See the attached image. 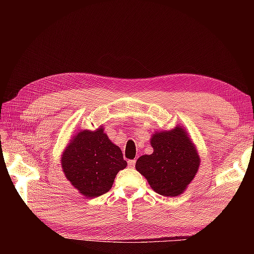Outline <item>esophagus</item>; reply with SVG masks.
Here are the masks:
<instances>
[{"label": "esophagus", "instance_id": "34e87169", "mask_svg": "<svg viewBox=\"0 0 254 254\" xmlns=\"http://www.w3.org/2000/svg\"><path fill=\"white\" fill-rule=\"evenodd\" d=\"M127 163H128V167H130V168H132V169L135 167V160H128Z\"/></svg>", "mask_w": 254, "mask_h": 254}]
</instances>
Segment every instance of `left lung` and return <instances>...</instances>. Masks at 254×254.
<instances>
[{
	"mask_svg": "<svg viewBox=\"0 0 254 254\" xmlns=\"http://www.w3.org/2000/svg\"><path fill=\"white\" fill-rule=\"evenodd\" d=\"M150 143L153 152L137 159L136 170L158 194L167 197L183 194L200 165V158L187 131L179 126L170 131L156 132Z\"/></svg>",
	"mask_w": 254,
	"mask_h": 254,
	"instance_id": "8db88e82",
	"label": "left lung"
}]
</instances>
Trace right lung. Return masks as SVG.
<instances>
[{"label": "right lung", "mask_w": 254, "mask_h": 254, "mask_svg": "<svg viewBox=\"0 0 254 254\" xmlns=\"http://www.w3.org/2000/svg\"><path fill=\"white\" fill-rule=\"evenodd\" d=\"M66 178L87 198L105 194L120 170L127 167L123 153L100 127L79 130L60 158Z\"/></svg>", "instance_id": "add662e5"}]
</instances>
